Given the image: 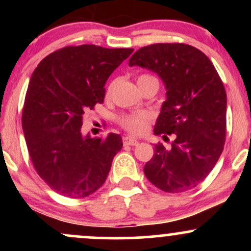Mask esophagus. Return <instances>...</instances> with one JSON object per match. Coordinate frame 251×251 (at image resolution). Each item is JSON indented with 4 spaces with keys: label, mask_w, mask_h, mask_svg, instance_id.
Returning <instances> with one entry per match:
<instances>
[{
    "label": "esophagus",
    "mask_w": 251,
    "mask_h": 251,
    "mask_svg": "<svg viewBox=\"0 0 251 251\" xmlns=\"http://www.w3.org/2000/svg\"><path fill=\"white\" fill-rule=\"evenodd\" d=\"M138 144V140L133 137H125L124 138V145H131L134 146Z\"/></svg>",
    "instance_id": "esophagus-1"
}]
</instances>
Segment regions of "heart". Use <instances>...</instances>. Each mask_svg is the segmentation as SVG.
I'll return each instance as SVG.
<instances>
[{
	"mask_svg": "<svg viewBox=\"0 0 251 251\" xmlns=\"http://www.w3.org/2000/svg\"><path fill=\"white\" fill-rule=\"evenodd\" d=\"M146 79H155V77L149 75V74H143V75L138 77V82ZM113 87L114 83H112L107 89V97L111 96ZM151 119L152 116L150 112H138V113L128 114V116L123 117L120 119V124H122V126L126 131L131 132V133H143V132H145L148 129Z\"/></svg>",
	"mask_w": 251,
	"mask_h": 251,
	"instance_id": "heart-1",
	"label": "heart"
}]
</instances>
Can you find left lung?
I'll return each mask as SVG.
<instances>
[{"mask_svg":"<svg viewBox=\"0 0 251 251\" xmlns=\"http://www.w3.org/2000/svg\"><path fill=\"white\" fill-rule=\"evenodd\" d=\"M128 65L154 72L163 80L166 100L154 134H175L171 149L154 148L145 164L146 178L165 192L177 194L201 183L223 151L226 93L209 57L185 43H154L137 50Z\"/></svg>","mask_w":251,"mask_h":251,"instance_id":"8db88e82","label":"left lung"}]
</instances>
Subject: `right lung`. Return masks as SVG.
Instances as JSON below:
<instances>
[{"label": "right lung", "instance_id": "1", "mask_svg": "<svg viewBox=\"0 0 251 251\" xmlns=\"http://www.w3.org/2000/svg\"><path fill=\"white\" fill-rule=\"evenodd\" d=\"M132 48L70 46L46 56L33 72L22 128L37 175L57 194L83 198L105 183L119 134L82 135V116L105 98V83Z\"/></svg>", "mask_w": 251, "mask_h": 251}]
</instances>
